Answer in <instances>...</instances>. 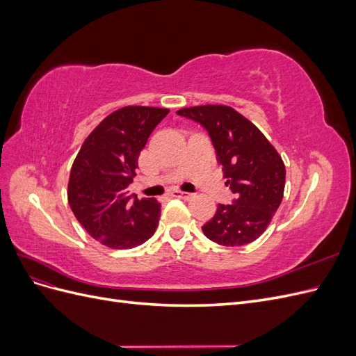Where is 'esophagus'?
Wrapping results in <instances>:
<instances>
[{
    "instance_id": "34e87169",
    "label": "esophagus",
    "mask_w": 356,
    "mask_h": 356,
    "mask_svg": "<svg viewBox=\"0 0 356 356\" xmlns=\"http://www.w3.org/2000/svg\"><path fill=\"white\" fill-rule=\"evenodd\" d=\"M172 196H174V197H178V199H182V200H190V199L193 197L191 193L181 191V190H174V191H172Z\"/></svg>"
}]
</instances>
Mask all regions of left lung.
<instances>
[{
  "label": "left lung",
  "mask_w": 356,
  "mask_h": 356,
  "mask_svg": "<svg viewBox=\"0 0 356 356\" xmlns=\"http://www.w3.org/2000/svg\"><path fill=\"white\" fill-rule=\"evenodd\" d=\"M207 129L225 186L236 199L218 204L203 233L222 246H241L260 238L284 197L285 165L254 123L227 105H199L177 111Z\"/></svg>",
  "instance_id": "1"
}]
</instances>
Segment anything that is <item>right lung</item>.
Wrapping results in <instances>:
<instances>
[{
    "instance_id": "add662e5",
    "label": "right lung",
    "mask_w": 356,
    "mask_h": 356,
    "mask_svg": "<svg viewBox=\"0 0 356 356\" xmlns=\"http://www.w3.org/2000/svg\"><path fill=\"white\" fill-rule=\"evenodd\" d=\"M168 108L129 105L106 115L86 138L75 157L68 203L75 218L93 239L111 248L127 250L154 234L160 203L129 195L138 157Z\"/></svg>"
}]
</instances>
